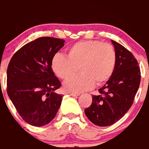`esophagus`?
<instances>
[{
    "label": "esophagus",
    "mask_w": 149,
    "mask_h": 149,
    "mask_svg": "<svg viewBox=\"0 0 149 149\" xmlns=\"http://www.w3.org/2000/svg\"><path fill=\"white\" fill-rule=\"evenodd\" d=\"M70 96H73V97H77L79 95V93H70Z\"/></svg>",
    "instance_id": "1"
}]
</instances>
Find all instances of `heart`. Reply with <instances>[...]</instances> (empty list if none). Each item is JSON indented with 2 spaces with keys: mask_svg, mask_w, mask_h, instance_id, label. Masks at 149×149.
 Segmentation results:
<instances>
[{
  "mask_svg": "<svg viewBox=\"0 0 149 149\" xmlns=\"http://www.w3.org/2000/svg\"><path fill=\"white\" fill-rule=\"evenodd\" d=\"M116 63L114 47L100 41H82L67 49L66 56L56 54L51 61V69L56 76L67 79L79 66V75L70 78L63 84L66 92L79 93L101 85L110 79Z\"/></svg>",
  "mask_w": 149,
  "mask_h": 149,
  "instance_id": "obj_1",
  "label": "heart"
}]
</instances>
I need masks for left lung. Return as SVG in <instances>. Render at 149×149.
Returning <instances> with one entry per match:
<instances>
[{
  "instance_id": "obj_1",
  "label": "left lung",
  "mask_w": 149,
  "mask_h": 149,
  "mask_svg": "<svg viewBox=\"0 0 149 149\" xmlns=\"http://www.w3.org/2000/svg\"><path fill=\"white\" fill-rule=\"evenodd\" d=\"M116 54L112 75L92 95L91 105L84 111L91 122L107 127L120 120L129 110L139 89L140 70L133 54L120 43L111 40Z\"/></svg>"
}]
</instances>
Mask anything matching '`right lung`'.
I'll return each instance as SVG.
<instances>
[{
  "label": "right lung",
  "mask_w": 149,
  "mask_h": 149,
  "mask_svg": "<svg viewBox=\"0 0 149 149\" xmlns=\"http://www.w3.org/2000/svg\"><path fill=\"white\" fill-rule=\"evenodd\" d=\"M63 39L42 37L22 46L7 69V93L23 120L32 126H44L54 120L63 95L51 69V61L64 46Z\"/></svg>",
  "instance_id": "right-lung-1"
}]
</instances>
